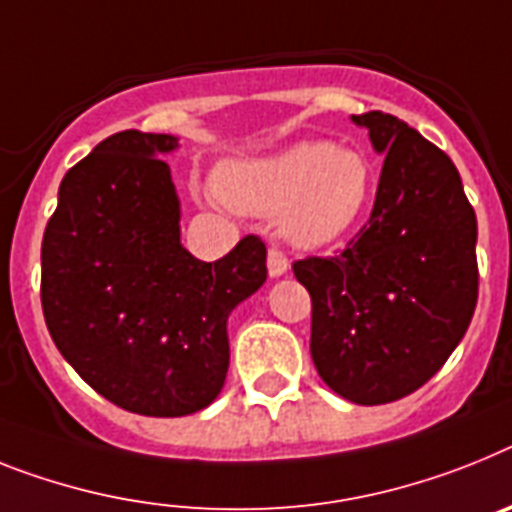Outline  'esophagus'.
I'll return each instance as SVG.
<instances>
[{
	"instance_id": "34e87169",
	"label": "esophagus",
	"mask_w": 512,
	"mask_h": 512,
	"mask_svg": "<svg viewBox=\"0 0 512 512\" xmlns=\"http://www.w3.org/2000/svg\"><path fill=\"white\" fill-rule=\"evenodd\" d=\"M289 270V260H286V255H283L281 249H268V273L270 278H278L283 276Z\"/></svg>"
}]
</instances>
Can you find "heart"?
Instances as JSON below:
<instances>
[{
    "label": "heart",
    "instance_id": "b5f03b06",
    "mask_svg": "<svg viewBox=\"0 0 512 512\" xmlns=\"http://www.w3.org/2000/svg\"><path fill=\"white\" fill-rule=\"evenodd\" d=\"M375 182V166L359 150L304 140L273 156L226 163L216 176V192L242 213H281L283 236L296 247L317 249L354 229Z\"/></svg>",
    "mask_w": 512,
    "mask_h": 512
}]
</instances>
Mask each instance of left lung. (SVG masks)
Here are the masks:
<instances>
[{
    "mask_svg": "<svg viewBox=\"0 0 512 512\" xmlns=\"http://www.w3.org/2000/svg\"><path fill=\"white\" fill-rule=\"evenodd\" d=\"M385 153L375 208L336 257L294 263L312 296L309 351L359 406L414 393L466 336L479 296L476 213L455 163L393 114L351 117Z\"/></svg>",
    "mask_w": 512,
    "mask_h": 512,
    "instance_id": "1",
    "label": "left lung"
}]
</instances>
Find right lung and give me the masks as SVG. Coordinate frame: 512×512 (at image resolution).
I'll use <instances>...</instances> for the list:
<instances>
[{
    "instance_id": "obj_1",
    "label": "right lung",
    "mask_w": 512,
    "mask_h": 512,
    "mask_svg": "<svg viewBox=\"0 0 512 512\" xmlns=\"http://www.w3.org/2000/svg\"><path fill=\"white\" fill-rule=\"evenodd\" d=\"M174 135L124 130L75 163L41 244V304L59 354L106 401L140 416H187L221 393L226 322L268 278L244 236L203 263L182 247L163 153Z\"/></svg>"
}]
</instances>
